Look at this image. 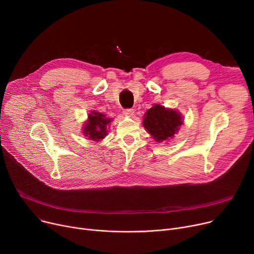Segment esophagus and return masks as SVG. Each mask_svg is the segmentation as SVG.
I'll return each mask as SVG.
<instances>
[{
	"label": "esophagus",
	"mask_w": 254,
	"mask_h": 254,
	"mask_svg": "<svg viewBox=\"0 0 254 254\" xmlns=\"http://www.w3.org/2000/svg\"><path fill=\"white\" fill-rule=\"evenodd\" d=\"M134 113H135V110L131 109V108L124 110V114H126L127 116H132V115H134Z\"/></svg>",
	"instance_id": "34e87169"
}]
</instances>
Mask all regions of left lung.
<instances>
[{
    "label": "left lung",
    "mask_w": 254,
    "mask_h": 254,
    "mask_svg": "<svg viewBox=\"0 0 254 254\" xmlns=\"http://www.w3.org/2000/svg\"><path fill=\"white\" fill-rule=\"evenodd\" d=\"M181 125L182 118L179 113L159 105H154L147 110L143 122L144 127L157 142L172 138Z\"/></svg>",
    "instance_id": "left-lung-1"
}]
</instances>
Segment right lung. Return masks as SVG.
Here are the masks:
<instances>
[{"label": "right lung", "instance_id": "right-lung-1", "mask_svg": "<svg viewBox=\"0 0 254 254\" xmlns=\"http://www.w3.org/2000/svg\"><path fill=\"white\" fill-rule=\"evenodd\" d=\"M111 122L104 114L93 111L88 115V120L83 127V134L93 141H99L107 135V125Z\"/></svg>", "mask_w": 254, "mask_h": 254}]
</instances>
